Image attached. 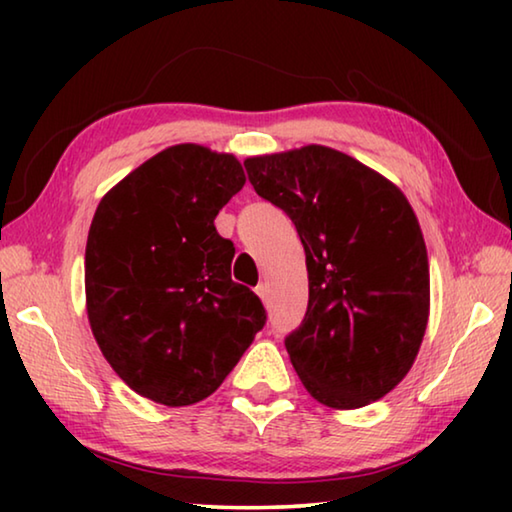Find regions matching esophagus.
<instances>
[{
    "label": "esophagus",
    "mask_w": 512,
    "mask_h": 512,
    "mask_svg": "<svg viewBox=\"0 0 512 512\" xmlns=\"http://www.w3.org/2000/svg\"><path fill=\"white\" fill-rule=\"evenodd\" d=\"M255 291H257V296L262 298L264 302L268 300V296H271V287H268V282H259Z\"/></svg>",
    "instance_id": "34e87169"
}]
</instances>
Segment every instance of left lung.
Returning <instances> with one entry per match:
<instances>
[{
    "label": "left lung",
    "instance_id": "left-lung-1",
    "mask_svg": "<svg viewBox=\"0 0 512 512\" xmlns=\"http://www.w3.org/2000/svg\"><path fill=\"white\" fill-rule=\"evenodd\" d=\"M255 192L287 212L305 246L309 305L284 339L309 395L359 409L400 384L429 320L420 223L391 180L329 146L244 162Z\"/></svg>",
    "mask_w": 512,
    "mask_h": 512
}]
</instances>
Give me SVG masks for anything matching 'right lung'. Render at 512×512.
I'll return each mask as SVG.
<instances>
[{
  "instance_id": "obj_1",
  "label": "right lung",
  "mask_w": 512,
  "mask_h": 512,
  "mask_svg": "<svg viewBox=\"0 0 512 512\" xmlns=\"http://www.w3.org/2000/svg\"><path fill=\"white\" fill-rule=\"evenodd\" d=\"M244 183L235 155L176 144L101 198L85 246L88 318L137 395L205 400L264 327L262 300L230 275L235 246L214 228Z\"/></svg>"
}]
</instances>
